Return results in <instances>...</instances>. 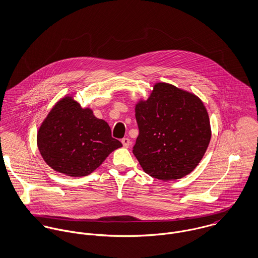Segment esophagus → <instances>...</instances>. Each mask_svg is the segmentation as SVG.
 Masks as SVG:
<instances>
[{
  "mask_svg": "<svg viewBox=\"0 0 258 258\" xmlns=\"http://www.w3.org/2000/svg\"><path fill=\"white\" fill-rule=\"evenodd\" d=\"M121 142H122L123 146L125 148L129 147V146H130V144H131V141H130V139H129V138H123V139L121 140Z\"/></svg>",
  "mask_w": 258,
  "mask_h": 258,
  "instance_id": "34e87169",
  "label": "esophagus"
}]
</instances>
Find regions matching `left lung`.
Wrapping results in <instances>:
<instances>
[{"mask_svg": "<svg viewBox=\"0 0 258 258\" xmlns=\"http://www.w3.org/2000/svg\"><path fill=\"white\" fill-rule=\"evenodd\" d=\"M139 135L133 154L145 173L162 181L188 175L211 141L208 111L195 94L158 82L135 106Z\"/></svg>", "mask_w": 258, "mask_h": 258, "instance_id": "obj_1", "label": "left lung"}]
</instances>
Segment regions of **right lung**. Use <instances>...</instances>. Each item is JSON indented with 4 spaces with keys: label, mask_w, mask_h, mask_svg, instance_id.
Listing matches in <instances>:
<instances>
[{
    "label": "right lung",
    "mask_w": 258,
    "mask_h": 258,
    "mask_svg": "<svg viewBox=\"0 0 258 258\" xmlns=\"http://www.w3.org/2000/svg\"><path fill=\"white\" fill-rule=\"evenodd\" d=\"M37 142L44 162L70 177L91 174L110 153L122 147L112 138L107 122L69 95L49 111L38 128Z\"/></svg>",
    "instance_id": "add662e5"
}]
</instances>
